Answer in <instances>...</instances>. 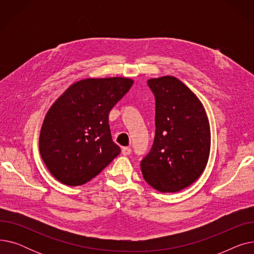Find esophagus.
Returning <instances> with one entry per match:
<instances>
[{
    "label": "esophagus",
    "mask_w": 254,
    "mask_h": 254,
    "mask_svg": "<svg viewBox=\"0 0 254 254\" xmlns=\"http://www.w3.org/2000/svg\"><path fill=\"white\" fill-rule=\"evenodd\" d=\"M130 152H131V149L129 147H123L122 148V153L124 155H128V154H130Z\"/></svg>",
    "instance_id": "esophagus-1"
}]
</instances>
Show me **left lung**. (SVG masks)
Returning <instances> with one entry per match:
<instances>
[{
    "label": "left lung",
    "mask_w": 254,
    "mask_h": 254,
    "mask_svg": "<svg viewBox=\"0 0 254 254\" xmlns=\"http://www.w3.org/2000/svg\"><path fill=\"white\" fill-rule=\"evenodd\" d=\"M155 97V137L141 162L142 174L162 192H176L204 172L210 154L209 120L203 104L179 79L148 80Z\"/></svg>",
    "instance_id": "obj_1"
}]
</instances>
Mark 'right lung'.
<instances>
[{
  "mask_svg": "<svg viewBox=\"0 0 254 254\" xmlns=\"http://www.w3.org/2000/svg\"><path fill=\"white\" fill-rule=\"evenodd\" d=\"M134 83L129 78H87L52 104L40 131V154L64 185H82L120 153L111 137L109 112Z\"/></svg>",
  "mask_w": 254,
  "mask_h": 254,
  "instance_id": "1",
  "label": "right lung"
}]
</instances>
